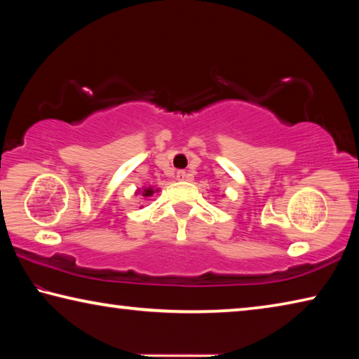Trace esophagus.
I'll return each instance as SVG.
<instances>
[{
	"instance_id": "1",
	"label": "esophagus",
	"mask_w": 359,
	"mask_h": 359,
	"mask_svg": "<svg viewBox=\"0 0 359 359\" xmlns=\"http://www.w3.org/2000/svg\"><path fill=\"white\" fill-rule=\"evenodd\" d=\"M177 179L179 180H191V174H188L187 171H179L177 172Z\"/></svg>"
}]
</instances>
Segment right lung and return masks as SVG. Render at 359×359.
Returning a JSON list of instances; mask_svg holds the SVG:
<instances>
[{
    "mask_svg": "<svg viewBox=\"0 0 359 359\" xmlns=\"http://www.w3.org/2000/svg\"><path fill=\"white\" fill-rule=\"evenodd\" d=\"M155 193V190L154 188H145V190L142 191V196H145V198H149V196H151V194Z\"/></svg>",
    "mask_w": 359,
    "mask_h": 359,
    "instance_id": "1",
    "label": "right lung"
}]
</instances>
